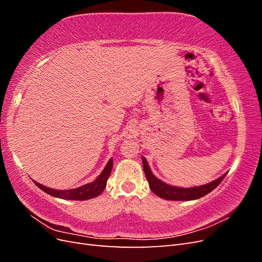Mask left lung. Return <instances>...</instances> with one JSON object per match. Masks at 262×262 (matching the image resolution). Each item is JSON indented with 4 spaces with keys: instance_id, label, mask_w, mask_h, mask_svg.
Returning a JSON list of instances; mask_svg holds the SVG:
<instances>
[{
    "instance_id": "8db88e82",
    "label": "left lung",
    "mask_w": 262,
    "mask_h": 262,
    "mask_svg": "<svg viewBox=\"0 0 262 262\" xmlns=\"http://www.w3.org/2000/svg\"><path fill=\"white\" fill-rule=\"evenodd\" d=\"M142 163H143V168L145 172V177L148 181V186L152 191L160 198H163L165 200H171V201H189V200H195L199 199L201 196L210 193L212 190L215 189L226 176L224 173L223 176L209 182L207 185L191 187V188H179L167 185L166 182L156 178L152 170H150L149 166L145 160V157L142 156Z\"/></svg>"
}]
</instances>
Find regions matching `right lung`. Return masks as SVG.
Returning a JSON list of instances; mask_svg holds the SVG:
<instances>
[{"label": "right lung", "mask_w": 262, "mask_h": 262, "mask_svg": "<svg viewBox=\"0 0 262 262\" xmlns=\"http://www.w3.org/2000/svg\"><path fill=\"white\" fill-rule=\"evenodd\" d=\"M113 165H114V161L113 158H110L109 162L106 165V167L96 179H95L93 182H90V184H86L84 186H81L75 189L57 190V189H51L46 186H42L35 180L34 182L38 188H40L46 193H48L55 198H60V199L77 200V201L89 200L99 195L102 191H104V189L106 188V185H107V180L113 170Z\"/></svg>", "instance_id": "obj_1"}]
</instances>
